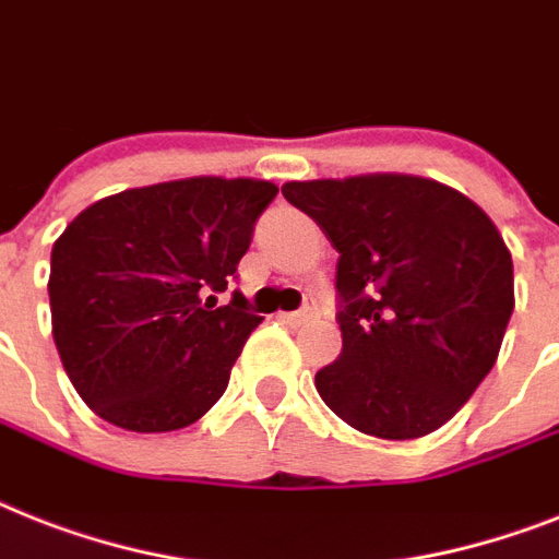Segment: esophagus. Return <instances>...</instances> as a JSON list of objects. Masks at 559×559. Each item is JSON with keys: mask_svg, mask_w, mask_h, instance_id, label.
<instances>
[{"mask_svg": "<svg viewBox=\"0 0 559 559\" xmlns=\"http://www.w3.org/2000/svg\"><path fill=\"white\" fill-rule=\"evenodd\" d=\"M312 316H316V307H304V310L284 312V321H287V324H304V321H310Z\"/></svg>", "mask_w": 559, "mask_h": 559, "instance_id": "esophagus-1", "label": "esophagus"}]
</instances>
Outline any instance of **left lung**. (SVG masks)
Segmentation results:
<instances>
[{"instance_id": "left-lung-1", "label": "left lung", "mask_w": 559, "mask_h": 559, "mask_svg": "<svg viewBox=\"0 0 559 559\" xmlns=\"http://www.w3.org/2000/svg\"><path fill=\"white\" fill-rule=\"evenodd\" d=\"M338 252L342 356L316 373L324 405L379 439L442 428L491 373L514 312V264L493 221L428 177L284 183Z\"/></svg>"}]
</instances>
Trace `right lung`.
<instances>
[{
	"label": "right lung",
	"mask_w": 559,
	"mask_h": 559,
	"mask_svg": "<svg viewBox=\"0 0 559 559\" xmlns=\"http://www.w3.org/2000/svg\"><path fill=\"white\" fill-rule=\"evenodd\" d=\"M278 186L186 177L91 203L51 249V324L68 379L99 419L134 433L192 425L224 396L261 324L215 307Z\"/></svg>",
	"instance_id": "add662e5"
}]
</instances>
